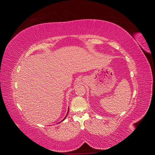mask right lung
Returning a JSON list of instances; mask_svg holds the SVG:
<instances>
[{
	"instance_id": "add662e5",
	"label": "right lung",
	"mask_w": 155,
	"mask_h": 155,
	"mask_svg": "<svg viewBox=\"0 0 155 155\" xmlns=\"http://www.w3.org/2000/svg\"><path fill=\"white\" fill-rule=\"evenodd\" d=\"M68 111H69V109H68V112H67V115H66V116H65V117H64V119H63V120H62V121H61H61H63V120H64V119H65V118H66V117H67V114H68Z\"/></svg>"
}]
</instances>
